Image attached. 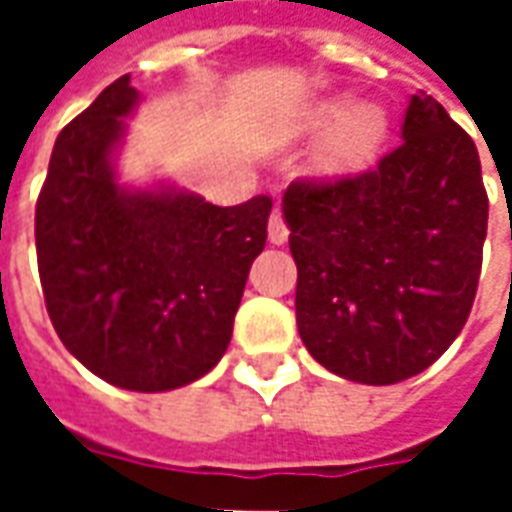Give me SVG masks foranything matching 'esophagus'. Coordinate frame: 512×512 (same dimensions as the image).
<instances>
[{
    "instance_id": "obj_1",
    "label": "esophagus",
    "mask_w": 512,
    "mask_h": 512,
    "mask_svg": "<svg viewBox=\"0 0 512 512\" xmlns=\"http://www.w3.org/2000/svg\"><path fill=\"white\" fill-rule=\"evenodd\" d=\"M288 235H290V227L288 222H285V216H282L279 211L271 213V219H268V241L282 246L285 241H288Z\"/></svg>"
}]
</instances>
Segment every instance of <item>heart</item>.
<instances>
[{
	"mask_svg": "<svg viewBox=\"0 0 512 512\" xmlns=\"http://www.w3.org/2000/svg\"><path fill=\"white\" fill-rule=\"evenodd\" d=\"M345 98H334L315 106L310 115V128H326L321 145L315 150V169L326 178H343L367 167L386 136V112L376 104H356L345 109Z\"/></svg>",
	"mask_w": 512,
	"mask_h": 512,
	"instance_id": "1",
	"label": "heart"
}]
</instances>
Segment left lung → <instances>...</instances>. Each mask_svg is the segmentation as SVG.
Masks as SVG:
<instances>
[{
	"label": "left lung",
	"mask_w": 512,
	"mask_h": 512,
	"mask_svg": "<svg viewBox=\"0 0 512 512\" xmlns=\"http://www.w3.org/2000/svg\"><path fill=\"white\" fill-rule=\"evenodd\" d=\"M299 268L296 323L326 370L397 384L439 359L469 318L488 194L472 136L411 95L403 142L376 167L293 180L282 200Z\"/></svg>",
	"instance_id": "left-lung-1"
}]
</instances>
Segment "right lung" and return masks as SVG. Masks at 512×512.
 Masks as SVG:
<instances>
[{
	"mask_svg": "<svg viewBox=\"0 0 512 512\" xmlns=\"http://www.w3.org/2000/svg\"><path fill=\"white\" fill-rule=\"evenodd\" d=\"M136 101L131 76H120L62 128L35 205V246L62 345L109 384L167 392L227 351L271 197L219 208L191 191L120 189L112 150Z\"/></svg>",
	"mask_w": 512,
	"mask_h": 512,
	"instance_id": "obj_1",
	"label": "right lung"
}]
</instances>
